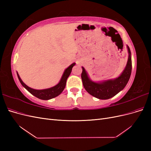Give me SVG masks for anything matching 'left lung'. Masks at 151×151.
Masks as SVG:
<instances>
[{"label": "left lung", "instance_id": "obj_1", "mask_svg": "<svg viewBox=\"0 0 151 151\" xmlns=\"http://www.w3.org/2000/svg\"><path fill=\"white\" fill-rule=\"evenodd\" d=\"M129 58L127 65L122 74L114 79H109L100 83L92 81L83 67L81 74L83 84L87 92L95 98L101 99H108L113 97L124 89L129 81L132 72V59L130 50L127 46Z\"/></svg>", "mask_w": 151, "mask_h": 151}]
</instances>
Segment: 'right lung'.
<instances>
[{"mask_svg":"<svg viewBox=\"0 0 151 151\" xmlns=\"http://www.w3.org/2000/svg\"><path fill=\"white\" fill-rule=\"evenodd\" d=\"M75 65H76V63H73L69 67L66 68L64 72H63L60 82H59L56 86L52 87V88L38 90V89H34L29 88V87L26 85L23 82H22V81L20 78V77L19 74H18L17 72V75L18 77V79H19L22 86L28 90L31 94H32L33 96H35V97L38 98L39 99H43V100H48V99H52L53 98H55L57 96H58L59 94H60L62 93L63 89H64L65 88L66 81L68 76H69L70 74L72 67Z\"/></svg>","mask_w":151,"mask_h":151,"instance_id":"1","label":"right lung"}]
</instances>
